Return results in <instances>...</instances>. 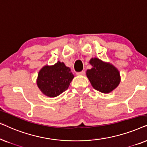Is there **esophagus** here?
Segmentation results:
<instances>
[{"label":"esophagus","mask_w":147,"mask_h":147,"mask_svg":"<svg viewBox=\"0 0 147 147\" xmlns=\"http://www.w3.org/2000/svg\"><path fill=\"white\" fill-rule=\"evenodd\" d=\"M76 74H77V75H84V74H85V71H80V72H77V73H76Z\"/></svg>","instance_id":"34e87169"}]
</instances>
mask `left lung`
<instances>
[{
  "mask_svg": "<svg viewBox=\"0 0 147 147\" xmlns=\"http://www.w3.org/2000/svg\"><path fill=\"white\" fill-rule=\"evenodd\" d=\"M90 63L92 67L87 70L86 76L94 89L102 93L108 94L119 85V71L113 65L96 57L92 58Z\"/></svg>",
  "mask_w": 147,
  "mask_h": 147,
  "instance_id": "8db88e82",
  "label": "left lung"
}]
</instances>
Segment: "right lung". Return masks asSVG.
Here are the masks:
<instances>
[{"mask_svg": "<svg viewBox=\"0 0 147 147\" xmlns=\"http://www.w3.org/2000/svg\"><path fill=\"white\" fill-rule=\"evenodd\" d=\"M74 78L69 67L58 61L53 65L44 66L40 70L37 84L43 94L54 98L67 89Z\"/></svg>", "mask_w": 147, "mask_h": 147, "instance_id": "1", "label": "right lung"}]
</instances>
